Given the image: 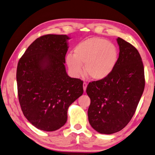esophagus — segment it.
<instances>
[{
	"instance_id": "obj_1",
	"label": "esophagus",
	"mask_w": 155,
	"mask_h": 155,
	"mask_svg": "<svg viewBox=\"0 0 155 155\" xmlns=\"http://www.w3.org/2000/svg\"><path fill=\"white\" fill-rule=\"evenodd\" d=\"M83 85V90H84V91H86V89H87V83L86 82H84Z\"/></svg>"
}]
</instances>
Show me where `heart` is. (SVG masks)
Here are the masks:
<instances>
[{
    "label": "heart",
    "instance_id": "heart-1",
    "mask_svg": "<svg viewBox=\"0 0 155 155\" xmlns=\"http://www.w3.org/2000/svg\"><path fill=\"white\" fill-rule=\"evenodd\" d=\"M119 60V50L114 43L104 38L93 37L81 42L75 47L74 55L68 54L67 64L75 76L83 72L95 81L104 79L113 72Z\"/></svg>",
    "mask_w": 155,
    "mask_h": 155
}]
</instances>
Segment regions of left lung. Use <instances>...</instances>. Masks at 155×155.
Segmentation results:
<instances>
[{
    "mask_svg": "<svg viewBox=\"0 0 155 155\" xmlns=\"http://www.w3.org/2000/svg\"><path fill=\"white\" fill-rule=\"evenodd\" d=\"M117 41L120 51L113 72L104 79L89 83L86 90L91 100L89 122L104 134L116 133L128 124L145 86L144 65L138 51L122 38Z\"/></svg>",
    "mask_w": 155,
    "mask_h": 155,
    "instance_id": "8db88e82",
    "label": "left lung"
}]
</instances>
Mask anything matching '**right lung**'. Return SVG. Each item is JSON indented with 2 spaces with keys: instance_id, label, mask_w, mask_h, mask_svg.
Segmentation results:
<instances>
[{
  "instance_id": "obj_1",
  "label": "right lung",
  "mask_w": 155,
  "mask_h": 155,
  "mask_svg": "<svg viewBox=\"0 0 155 155\" xmlns=\"http://www.w3.org/2000/svg\"><path fill=\"white\" fill-rule=\"evenodd\" d=\"M70 38L47 35L36 38L19 59L17 84L19 104L28 120L41 130L65 125L68 107L83 94V81L66 73Z\"/></svg>"
}]
</instances>
